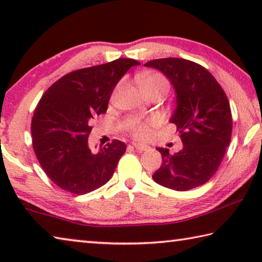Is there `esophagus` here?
<instances>
[{"label":"esophagus","mask_w":262,"mask_h":262,"mask_svg":"<svg viewBox=\"0 0 262 262\" xmlns=\"http://www.w3.org/2000/svg\"><path fill=\"white\" fill-rule=\"evenodd\" d=\"M133 147H134L137 151H145V150L149 149L148 145L140 144V143H133Z\"/></svg>","instance_id":"obj_1"}]
</instances>
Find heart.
<instances>
[{"label":"heart","instance_id":"obj_1","mask_svg":"<svg viewBox=\"0 0 262 262\" xmlns=\"http://www.w3.org/2000/svg\"><path fill=\"white\" fill-rule=\"evenodd\" d=\"M142 90H157L165 92L168 88L167 79L161 74H148L147 76L141 81ZM156 125L154 120L145 121V122H136L132 127V135L137 140H147L151 135V126Z\"/></svg>","mask_w":262,"mask_h":262}]
</instances>
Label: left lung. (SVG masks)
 <instances>
[{"label":"left lung","instance_id":"obj_1","mask_svg":"<svg viewBox=\"0 0 262 262\" xmlns=\"http://www.w3.org/2000/svg\"><path fill=\"white\" fill-rule=\"evenodd\" d=\"M144 66L161 70L173 85L177 107L170 122L177 126L184 144L173 155L168 149L157 148L163 161L152 179L174 190L202 186L220 167L231 140L228 97L215 77L193 61L166 57Z\"/></svg>","mask_w":262,"mask_h":262}]
</instances>
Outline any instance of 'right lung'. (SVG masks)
Masks as SVG:
<instances>
[{
	"instance_id": "add662e5",
	"label": "right lung",
	"mask_w": 262,
	"mask_h": 262,
	"mask_svg": "<svg viewBox=\"0 0 262 262\" xmlns=\"http://www.w3.org/2000/svg\"><path fill=\"white\" fill-rule=\"evenodd\" d=\"M133 59H118L64 75L39 100L31 123L35 156L48 178L63 190L82 195L112 178L127 145L113 140L92 152L88 137L92 121L107 111L115 85Z\"/></svg>"
}]
</instances>
